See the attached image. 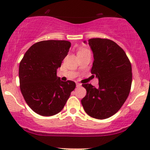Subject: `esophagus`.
<instances>
[{"label":"esophagus","instance_id":"1","mask_svg":"<svg viewBox=\"0 0 150 150\" xmlns=\"http://www.w3.org/2000/svg\"><path fill=\"white\" fill-rule=\"evenodd\" d=\"M76 86H77V88H78V87H80V86H81V84L77 83H76Z\"/></svg>","mask_w":150,"mask_h":150}]
</instances>
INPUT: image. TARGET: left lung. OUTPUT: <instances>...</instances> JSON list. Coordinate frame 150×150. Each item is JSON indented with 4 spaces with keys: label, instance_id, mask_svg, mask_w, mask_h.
Here are the masks:
<instances>
[{
    "label": "left lung",
    "instance_id": "8db88e82",
    "mask_svg": "<svg viewBox=\"0 0 150 150\" xmlns=\"http://www.w3.org/2000/svg\"><path fill=\"white\" fill-rule=\"evenodd\" d=\"M88 43L94 57L91 72L98 79L99 86L83 84L87 93L81 103L90 117L106 119L117 112L129 95L132 65L125 52L114 41L92 38Z\"/></svg>",
    "mask_w": 150,
    "mask_h": 150
}]
</instances>
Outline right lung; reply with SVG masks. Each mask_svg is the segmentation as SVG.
<instances>
[{
	"label": "right lung",
	"mask_w": 150,
	"mask_h": 150,
	"mask_svg": "<svg viewBox=\"0 0 150 150\" xmlns=\"http://www.w3.org/2000/svg\"><path fill=\"white\" fill-rule=\"evenodd\" d=\"M71 43L67 40H43L33 44L19 65L20 88L28 105L37 114L52 116L63 109L75 82L57 76Z\"/></svg>",
	"instance_id": "obj_1"
}]
</instances>
